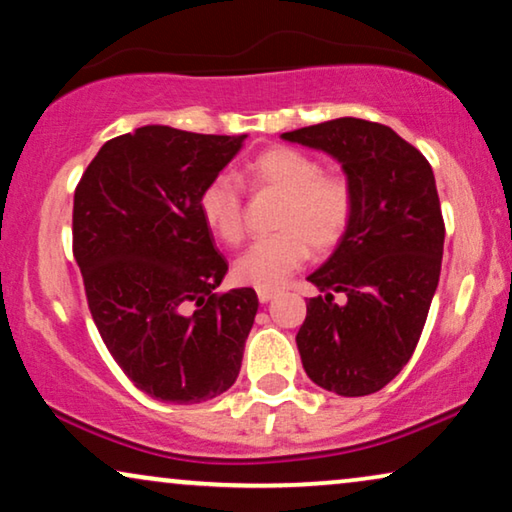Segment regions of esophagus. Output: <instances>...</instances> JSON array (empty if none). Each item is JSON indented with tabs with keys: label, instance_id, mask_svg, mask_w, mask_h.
<instances>
[{
	"label": "esophagus",
	"instance_id": "34e87169",
	"mask_svg": "<svg viewBox=\"0 0 512 512\" xmlns=\"http://www.w3.org/2000/svg\"><path fill=\"white\" fill-rule=\"evenodd\" d=\"M257 297H260L262 304H267L276 297V290H257Z\"/></svg>",
	"mask_w": 512,
	"mask_h": 512
}]
</instances>
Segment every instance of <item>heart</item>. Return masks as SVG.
<instances>
[{"label": "heart", "instance_id": "obj_1", "mask_svg": "<svg viewBox=\"0 0 512 512\" xmlns=\"http://www.w3.org/2000/svg\"><path fill=\"white\" fill-rule=\"evenodd\" d=\"M252 187L285 194L278 234L250 243L234 262L238 283L276 290L302 267L311 245L327 250L346 234L353 192L339 175H325L313 156L292 147H271L248 166ZM199 210L206 227L224 243L243 238V192L234 175L220 173L203 187Z\"/></svg>", "mask_w": 512, "mask_h": 512}]
</instances>
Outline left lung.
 <instances>
[{"instance_id":"1","label":"left lung","mask_w":512,"mask_h":512,"mask_svg":"<svg viewBox=\"0 0 512 512\" xmlns=\"http://www.w3.org/2000/svg\"><path fill=\"white\" fill-rule=\"evenodd\" d=\"M332 156L353 192L335 252L306 278L297 349L313 384L344 398L370 395L412 358L440 281L442 224L431 163L393 128L342 117L281 135ZM347 302L337 305L334 292Z\"/></svg>"}]
</instances>
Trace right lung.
<instances>
[{
    "mask_svg": "<svg viewBox=\"0 0 512 512\" xmlns=\"http://www.w3.org/2000/svg\"><path fill=\"white\" fill-rule=\"evenodd\" d=\"M248 135L142 126L105 142L74 192V257L102 342L161 403L196 405L238 377L257 295H217L229 264L203 222V187Z\"/></svg>",
    "mask_w": 512,
    "mask_h": 512,
    "instance_id": "obj_1",
    "label": "right lung"
}]
</instances>
